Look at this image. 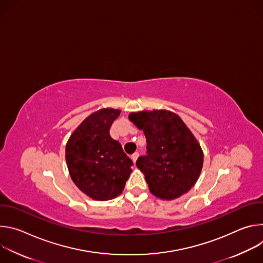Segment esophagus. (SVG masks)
I'll list each match as a JSON object with an SVG mask.
<instances>
[{
  "mask_svg": "<svg viewBox=\"0 0 263 263\" xmlns=\"http://www.w3.org/2000/svg\"><path fill=\"white\" fill-rule=\"evenodd\" d=\"M138 156H139V153H138V152H135V153L131 156V158H132V160H133V162H134V163L136 162V160H137Z\"/></svg>",
  "mask_w": 263,
  "mask_h": 263,
  "instance_id": "obj_1",
  "label": "esophagus"
}]
</instances>
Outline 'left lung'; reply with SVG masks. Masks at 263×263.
<instances>
[{"instance_id":"obj_1","label":"left lung","mask_w":263,"mask_h":263,"mask_svg":"<svg viewBox=\"0 0 263 263\" xmlns=\"http://www.w3.org/2000/svg\"><path fill=\"white\" fill-rule=\"evenodd\" d=\"M129 120L146 138V154L136 165L149 193L167 201L186 194L198 181L204 161L192 131L178 115L164 109L131 112Z\"/></svg>"}]
</instances>
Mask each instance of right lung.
Wrapping results in <instances>:
<instances>
[{"instance_id":"obj_1","label":"right lung","mask_w":263,"mask_h":263,"mask_svg":"<svg viewBox=\"0 0 263 263\" xmlns=\"http://www.w3.org/2000/svg\"><path fill=\"white\" fill-rule=\"evenodd\" d=\"M121 110L100 109L72 132L65 146V160L71 180L86 196L97 201L122 194L133 165L109 129Z\"/></svg>"}]
</instances>
